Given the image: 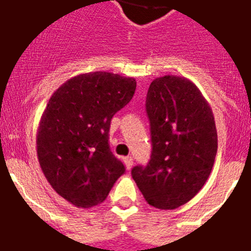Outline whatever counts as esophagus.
I'll list each match as a JSON object with an SVG mask.
<instances>
[{
	"label": "esophagus",
	"mask_w": 251,
	"mask_h": 251,
	"mask_svg": "<svg viewBox=\"0 0 251 251\" xmlns=\"http://www.w3.org/2000/svg\"><path fill=\"white\" fill-rule=\"evenodd\" d=\"M124 163H125L126 168L127 169H131V167H133V157L131 156H127V157H124Z\"/></svg>",
	"instance_id": "34e87169"
}]
</instances>
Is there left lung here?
I'll return each instance as SVG.
<instances>
[{
	"label": "left lung",
	"mask_w": 251,
	"mask_h": 251,
	"mask_svg": "<svg viewBox=\"0 0 251 251\" xmlns=\"http://www.w3.org/2000/svg\"><path fill=\"white\" fill-rule=\"evenodd\" d=\"M146 110L152 152L131 176L150 206L175 210L194 198L210 177L218 152L212 109L183 76L165 75L150 84Z\"/></svg>",
	"instance_id": "left-lung-1"
}]
</instances>
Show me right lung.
<instances>
[{"label": "right lung", "instance_id": "1", "mask_svg": "<svg viewBox=\"0 0 251 251\" xmlns=\"http://www.w3.org/2000/svg\"><path fill=\"white\" fill-rule=\"evenodd\" d=\"M135 87L130 76L86 73L66 80L49 99L37 129V159L57 194L78 208L104 202L125 173L109 149V127Z\"/></svg>", "mask_w": 251, "mask_h": 251}]
</instances>
